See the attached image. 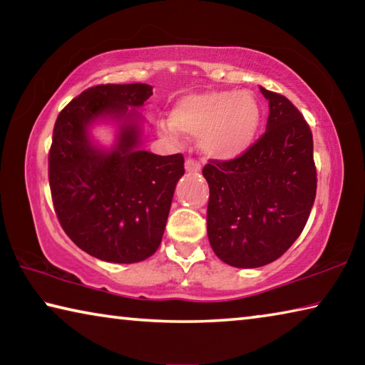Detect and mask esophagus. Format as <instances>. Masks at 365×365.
<instances>
[{"instance_id": "34e87169", "label": "esophagus", "mask_w": 365, "mask_h": 365, "mask_svg": "<svg viewBox=\"0 0 365 365\" xmlns=\"http://www.w3.org/2000/svg\"><path fill=\"white\" fill-rule=\"evenodd\" d=\"M185 169H187V172H190V174H197V172L201 170V164L197 163L196 159L188 158L185 160Z\"/></svg>"}]
</instances>
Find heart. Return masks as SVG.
Here are the masks:
<instances>
[{
  "label": "heart",
  "mask_w": 365,
  "mask_h": 365,
  "mask_svg": "<svg viewBox=\"0 0 365 365\" xmlns=\"http://www.w3.org/2000/svg\"><path fill=\"white\" fill-rule=\"evenodd\" d=\"M261 109L250 91L212 90L187 95L170 110V122H160L159 130L175 141L178 132L200 137L206 156L219 160L235 159L255 141Z\"/></svg>",
  "instance_id": "heart-1"
}]
</instances>
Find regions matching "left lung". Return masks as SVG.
I'll list each match as a JSON object with an SVG mask.
<instances>
[{"label":"left lung","mask_w":365,"mask_h":365,"mask_svg":"<svg viewBox=\"0 0 365 365\" xmlns=\"http://www.w3.org/2000/svg\"><path fill=\"white\" fill-rule=\"evenodd\" d=\"M265 133L242 156L211 159L207 237L220 261L240 269L274 262L299 237L316 200L312 132L294 104L261 86Z\"/></svg>","instance_id":"left-lung-1"}]
</instances>
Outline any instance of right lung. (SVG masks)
Masks as SVG:
<instances>
[{"mask_svg": "<svg viewBox=\"0 0 365 365\" xmlns=\"http://www.w3.org/2000/svg\"><path fill=\"white\" fill-rule=\"evenodd\" d=\"M153 95L146 83L96 85L61 110L48 154L54 211L80 250L106 262L153 256L163 240L175 185L185 174L180 153L140 150L138 113ZM100 116L122 120L113 150L91 145L88 127Z\"/></svg>", "mask_w": 365, "mask_h": 365, "instance_id": "obj_1", "label": "right lung"}]
</instances>
